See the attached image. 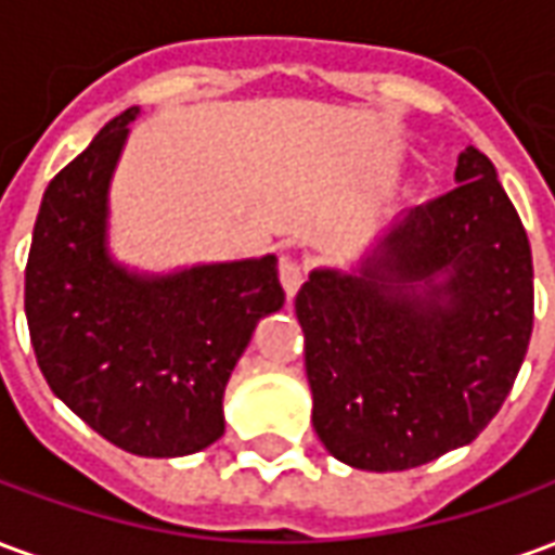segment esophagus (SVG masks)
I'll return each mask as SVG.
<instances>
[{
    "label": "esophagus",
    "instance_id": "esophagus-1",
    "mask_svg": "<svg viewBox=\"0 0 555 555\" xmlns=\"http://www.w3.org/2000/svg\"><path fill=\"white\" fill-rule=\"evenodd\" d=\"M279 282H282V288L288 297H294L302 285V267L294 261V258H282L279 261Z\"/></svg>",
    "mask_w": 555,
    "mask_h": 555
}]
</instances>
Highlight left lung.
<instances>
[{
    "label": "left lung",
    "instance_id": "obj_1",
    "mask_svg": "<svg viewBox=\"0 0 555 555\" xmlns=\"http://www.w3.org/2000/svg\"><path fill=\"white\" fill-rule=\"evenodd\" d=\"M457 186L404 210L350 270L318 267L294 309L312 425L369 473L422 466L500 413L532 336V249L478 147Z\"/></svg>",
    "mask_w": 555,
    "mask_h": 555
}]
</instances>
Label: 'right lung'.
I'll list each match as a JSON object with an SVG mask.
<instances>
[{
  "instance_id": "right-lung-1",
  "label": "right lung",
  "mask_w": 555,
  "mask_h": 555,
  "mask_svg": "<svg viewBox=\"0 0 555 555\" xmlns=\"http://www.w3.org/2000/svg\"><path fill=\"white\" fill-rule=\"evenodd\" d=\"M137 115L113 118L47 186L26 321L47 384L89 428L130 454L181 457L225 434V384L285 291L276 255L175 273L115 261L109 181Z\"/></svg>"
}]
</instances>
